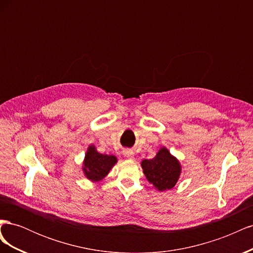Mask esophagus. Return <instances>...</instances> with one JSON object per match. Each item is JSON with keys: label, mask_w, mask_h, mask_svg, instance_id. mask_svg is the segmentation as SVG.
<instances>
[{"label": "esophagus", "mask_w": 253, "mask_h": 253, "mask_svg": "<svg viewBox=\"0 0 253 253\" xmlns=\"http://www.w3.org/2000/svg\"><path fill=\"white\" fill-rule=\"evenodd\" d=\"M124 155H125L126 157L129 158V159L134 158V153H133L132 150H125V151H124Z\"/></svg>", "instance_id": "esophagus-1"}]
</instances>
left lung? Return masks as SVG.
Returning <instances> with one entry per match:
<instances>
[{
	"label": "left lung",
	"mask_w": 253,
	"mask_h": 253,
	"mask_svg": "<svg viewBox=\"0 0 253 253\" xmlns=\"http://www.w3.org/2000/svg\"><path fill=\"white\" fill-rule=\"evenodd\" d=\"M141 168L149 182L160 192L172 189L178 181L181 173L178 159L165 147L159 149L154 158L143 159Z\"/></svg>",
	"instance_id": "left-lung-1"
}]
</instances>
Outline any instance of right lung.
<instances>
[{
  "label": "right lung",
  "mask_w": 253,
  "mask_h": 253,
  "mask_svg": "<svg viewBox=\"0 0 253 253\" xmlns=\"http://www.w3.org/2000/svg\"><path fill=\"white\" fill-rule=\"evenodd\" d=\"M116 163V156L101 154L97 151L94 144H90L83 160L82 171L88 180L97 182L102 180L110 173Z\"/></svg>",
  "instance_id": "1"
}]
</instances>
